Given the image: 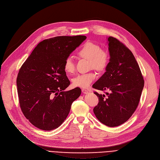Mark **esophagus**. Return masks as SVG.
<instances>
[{"instance_id": "1", "label": "esophagus", "mask_w": 160, "mask_h": 160, "mask_svg": "<svg viewBox=\"0 0 160 160\" xmlns=\"http://www.w3.org/2000/svg\"><path fill=\"white\" fill-rule=\"evenodd\" d=\"M82 93L83 94H88V91L87 89H82Z\"/></svg>"}]
</instances>
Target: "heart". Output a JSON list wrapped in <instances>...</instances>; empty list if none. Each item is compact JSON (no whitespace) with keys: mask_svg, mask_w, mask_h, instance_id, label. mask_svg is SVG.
<instances>
[{"mask_svg":"<svg viewBox=\"0 0 160 160\" xmlns=\"http://www.w3.org/2000/svg\"><path fill=\"white\" fill-rule=\"evenodd\" d=\"M77 54L81 58L88 60L91 68L98 71L106 69L110 60V56L108 51L101 49L98 45L90 41L86 42L80 47ZM63 69L68 74H72L74 72L75 65L71 58H66L63 63ZM96 74L92 72L80 74L72 79V84L75 87L86 89L96 79Z\"/></svg>","mask_w":160,"mask_h":160,"instance_id":"heart-1","label":"heart"}]
</instances>
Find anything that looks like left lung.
Wrapping results in <instances>:
<instances>
[{
	"mask_svg": "<svg viewBox=\"0 0 160 160\" xmlns=\"http://www.w3.org/2000/svg\"><path fill=\"white\" fill-rule=\"evenodd\" d=\"M110 62L106 72L93 88L107 91V95L95 94L98 104L93 109L98 120L110 127L127 121L139 102L144 80L132 52L118 39L108 38Z\"/></svg>",
	"mask_w": 160,
	"mask_h": 160,
	"instance_id": "8db88e82",
	"label": "left lung"
}]
</instances>
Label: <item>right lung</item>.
Masks as SVG:
<instances>
[{
  "label": "right lung",
  "instance_id": "right-lung-1",
  "mask_svg": "<svg viewBox=\"0 0 160 160\" xmlns=\"http://www.w3.org/2000/svg\"><path fill=\"white\" fill-rule=\"evenodd\" d=\"M86 39L85 36H57L36 47L19 69L17 87L21 110L36 127L52 130L64 122L81 89L65 91L70 85L63 63Z\"/></svg>",
  "mask_w": 160,
  "mask_h": 160
}]
</instances>
